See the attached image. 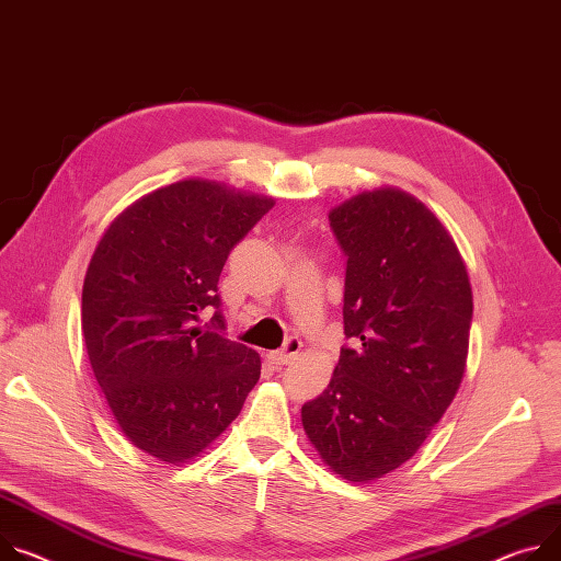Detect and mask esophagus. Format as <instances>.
<instances>
[{"instance_id": "esophagus-1", "label": "esophagus", "mask_w": 561, "mask_h": 561, "mask_svg": "<svg viewBox=\"0 0 561 561\" xmlns=\"http://www.w3.org/2000/svg\"><path fill=\"white\" fill-rule=\"evenodd\" d=\"M299 351H301V340L299 337H290L282 351H273L268 358H271L273 365H290L299 355Z\"/></svg>"}]
</instances>
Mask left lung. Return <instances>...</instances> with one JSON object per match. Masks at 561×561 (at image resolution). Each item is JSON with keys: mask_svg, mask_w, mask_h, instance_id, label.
Wrapping results in <instances>:
<instances>
[{"mask_svg": "<svg viewBox=\"0 0 561 561\" xmlns=\"http://www.w3.org/2000/svg\"><path fill=\"white\" fill-rule=\"evenodd\" d=\"M329 221L346 254L353 348H340L301 425L329 470L369 483L410 461L461 387L472 286L451 234L410 192L353 194Z\"/></svg>", "mask_w": 561, "mask_h": 561, "instance_id": "1", "label": "left lung"}]
</instances>
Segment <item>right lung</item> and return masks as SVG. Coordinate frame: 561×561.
Instances as JSON below:
<instances>
[{
  "mask_svg": "<svg viewBox=\"0 0 561 561\" xmlns=\"http://www.w3.org/2000/svg\"><path fill=\"white\" fill-rule=\"evenodd\" d=\"M273 196L208 179L159 187L100 237L82 286L93 376L123 434L168 466L194 461L239 416L260 353L219 333L217 284L230 250ZM217 308L215 330L197 327Z\"/></svg>",
  "mask_w": 561,
  "mask_h": 561,
  "instance_id": "obj_1",
  "label": "right lung"
}]
</instances>
